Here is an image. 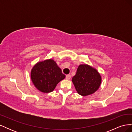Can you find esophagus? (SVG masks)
Instances as JSON below:
<instances>
[{"label":"esophagus","mask_w":132,"mask_h":132,"mask_svg":"<svg viewBox=\"0 0 132 132\" xmlns=\"http://www.w3.org/2000/svg\"><path fill=\"white\" fill-rule=\"evenodd\" d=\"M71 78V75H69V74H68V75H66V79L67 80H69Z\"/></svg>","instance_id":"1"}]
</instances>
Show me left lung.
Segmentation results:
<instances>
[{"instance_id":"8db88e82","label":"left lung","mask_w":132,"mask_h":132,"mask_svg":"<svg viewBox=\"0 0 132 132\" xmlns=\"http://www.w3.org/2000/svg\"><path fill=\"white\" fill-rule=\"evenodd\" d=\"M101 77L98 71L87 64L79 65L72 82L77 93L83 96L91 95L101 85Z\"/></svg>"}]
</instances>
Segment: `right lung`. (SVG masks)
<instances>
[{
	"mask_svg": "<svg viewBox=\"0 0 132 132\" xmlns=\"http://www.w3.org/2000/svg\"><path fill=\"white\" fill-rule=\"evenodd\" d=\"M65 78L62 70L52 59L37 63L31 71L34 85L42 93L53 91L57 85Z\"/></svg>",
	"mask_w": 132,
	"mask_h": 132,
	"instance_id": "1",
	"label": "right lung"
}]
</instances>
